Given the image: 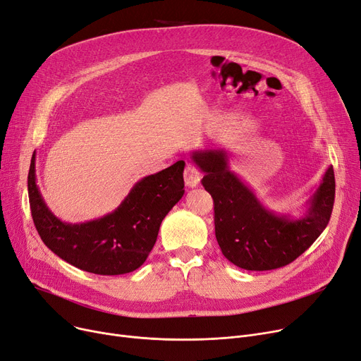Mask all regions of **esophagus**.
I'll return each mask as SVG.
<instances>
[{
	"instance_id": "1",
	"label": "esophagus",
	"mask_w": 361,
	"mask_h": 361,
	"mask_svg": "<svg viewBox=\"0 0 361 361\" xmlns=\"http://www.w3.org/2000/svg\"><path fill=\"white\" fill-rule=\"evenodd\" d=\"M184 181H185V185L187 187H196L199 183H200V174L196 166L193 165H187L185 169H184Z\"/></svg>"
}]
</instances>
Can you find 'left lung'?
Returning a JSON list of instances; mask_svg holds the SVG:
<instances>
[{"label": "left lung", "instance_id": "8db88e82", "mask_svg": "<svg viewBox=\"0 0 361 361\" xmlns=\"http://www.w3.org/2000/svg\"><path fill=\"white\" fill-rule=\"evenodd\" d=\"M192 161L203 172L202 184L214 199L215 238L223 255L250 271L280 269L314 243L326 228L335 200V174L329 166L301 216L265 208L228 166L224 149L196 150Z\"/></svg>", "mask_w": 361, "mask_h": 361}]
</instances>
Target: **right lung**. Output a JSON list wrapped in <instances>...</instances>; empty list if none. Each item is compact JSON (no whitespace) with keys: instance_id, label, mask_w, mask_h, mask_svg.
Returning a JSON list of instances; mask_svg holds the SVG:
<instances>
[{"instance_id":"1","label":"right lung","mask_w":361,"mask_h":361,"mask_svg":"<svg viewBox=\"0 0 361 361\" xmlns=\"http://www.w3.org/2000/svg\"><path fill=\"white\" fill-rule=\"evenodd\" d=\"M184 161L137 181L111 214L71 224L59 219L37 185L35 154L27 174L34 224L45 246L88 273L116 276L137 270L154 246L162 219L184 195Z\"/></svg>"}]
</instances>
